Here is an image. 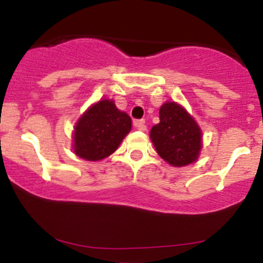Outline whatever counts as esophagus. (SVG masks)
<instances>
[{"label": "esophagus", "instance_id": "obj_1", "mask_svg": "<svg viewBox=\"0 0 263 263\" xmlns=\"http://www.w3.org/2000/svg\"><path fill=\"white\" fill-rule=\"evenodd\" d=\"M134 126L136 127L140 131H146V124H145L144 119H137V121H134Z\"/></svg>", "mask_w": 263, "mask_h": 263}]
</instances>
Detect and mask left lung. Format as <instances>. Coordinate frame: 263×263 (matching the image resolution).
Listing matches in <instances>:
<instances>
[{
  "label": "left lung",
  "mask_w": 263,
  "mask_h": 263,
  "mask_svg": "<svg viewBox=\"0 0 263 263\" xmlns=\"http://www.w3.org/2000/svg\"><path fill=\"white\" fill-rule=\"evenodd\" d=\"M159 119L150 131V139L160 158L173 167L195 162L202 149V131L193 117L170 101L160 106Z\"/></svg>",
  "instance_id": "left-lung-1"
}]
</instances>
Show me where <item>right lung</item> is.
<instances>
[{"label": "right lung", "instance_id": "right-lung-1", "mask_svg": "<svg viewBox=\"0 0 263 263\" xmlns=\"http://www.w3.org/2000/svg\"><path fill=\"white\" fill-rule=\"evenodd\" d=\"M131 126L128 114L118 110L113 100H100L90 106L76 124L74 153L91 162L104 159L118 149Z\"/></svg>", "mask_w": 263, "mask_h": 263}]
</instances>
